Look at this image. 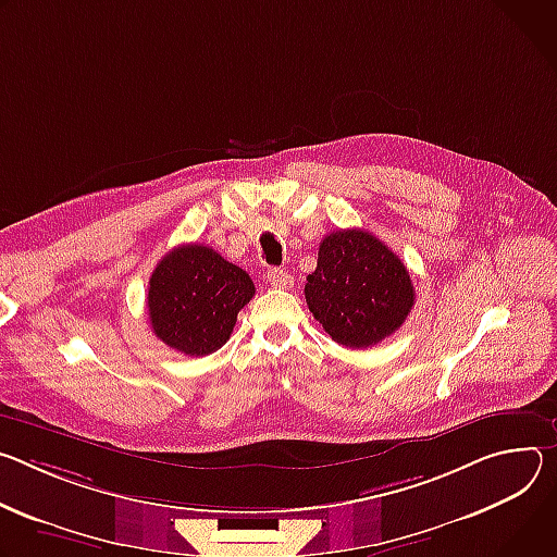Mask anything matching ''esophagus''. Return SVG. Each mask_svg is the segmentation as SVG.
Returning <instances> with one entry per match:
<instances>
[{"label":"esophagus","mask_w":557,"mask_h":557,"mask_svg":"<svg viewBox=\"0 0 557 557\" xmlns=\"http://www.w3.org/2000/svg\"><path fill=\"white\" fill-rule=\"evenodd\" d=\"M265 278H268V283H270L272 287H278V289H287V287L294 285V278H292L285 270H278V268H270L268 274H265Z\"/></svg>","instance_id":"obj_1"}]
</instances>
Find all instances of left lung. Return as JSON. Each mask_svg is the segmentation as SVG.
<instances>
[{
    "label": "left lung",
    "mask_w": 557,
    "mask_h": 557,
    "mask_svg": "<svg viewBox=\"0 0 557 557\" xmlns=\"http://www.w3.org/2000/svg\"><path fill=\"white\" fill-rule=\"evenodd\" d=\"M305 300L338 345L364 349L392 336L409 317L416 294L405 263L364 230H336L319 245Z\"/></svg>",
    "instance_id": "1"
}]
</instances>
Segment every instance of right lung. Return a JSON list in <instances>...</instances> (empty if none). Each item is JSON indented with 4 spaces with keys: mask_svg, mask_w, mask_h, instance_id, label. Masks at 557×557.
Instances as JSON below:
<instances>
[{
    "mask_svg": "<svg viewBox=\"0 0 557 557\" xmlns=\"http://www.w3.org/2000/svg\"><path fill=\"white\" fill-rule=\"evenodd\" d=\"M252 296L255 283L245 270L208 245L185 243L168 252L150 276V325L168 347L208 356L227 343Z\"/></svg>",
    "mask_w": 557,
    "mask_h": 557,
    "instance_id": "right-lung-1",
    "label": "right lung"
}]
</instances>
